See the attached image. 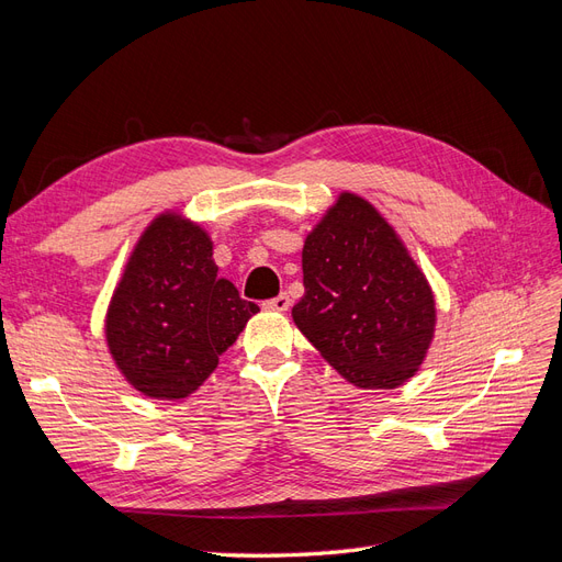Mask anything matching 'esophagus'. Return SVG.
Returning <instances> with one entry per match:
<instances>
[{"label": "esophagus", "instance_id": "obj_1", "mask_svg": "<svg viewBox=\"0 0 562 562\" xmlns=\"http://www.w3.org/2000/svg\"><path fill=\"white\" fill-rule=\"evenodd\" d=\"M265 307L269 310V312H279V314H285L288 310H291V297H288L285 293H281L279 297H274V300H269Z\"/></svg>", "mask_w": 562, "mask_h": 562}]
</instances>
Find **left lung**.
I'll return each instance as SVG.
<instances>
[{
  "mask_svg": "<svg viewBox=\"0 0 562 562\" xmlns=\"http://www.w3.org/2000/svg\"><path fill=\"white\" fill-rule=\"evenodd\" d=\"M304 295L293 321L359 389L417 375L436 333V297L398 232L368 199L339 192L302 248Z\"/></svg>",
  "mask_w": 562,
  "mask_h": 562,
  "instance_id": "8db88e82",
  "label": "left lung"
}]
</instances>
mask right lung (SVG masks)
<instances>
[{"instance_id": "obj_1", "label": "right lung", "mask_w": 562, "mask_h": 562, "mask_svg": "<svg viewBox=\"0 0 562 562\" xmlns=\"http://www.w3.org/2000/svg\"><path fill=\"white\" fill-rule=\"evenodd\" d=\"M258 312L217 277L211 234L168 209L128 252L103 333L114 368L138 394L182 401L211 378Z\"/></svg>"}]
</instances>
